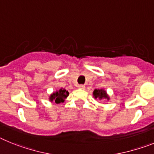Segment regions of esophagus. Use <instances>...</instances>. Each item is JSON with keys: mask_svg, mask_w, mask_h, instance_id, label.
<instances>
[{"mask_svg": "<svg viewBox=\"0 0 154 154\" xmlns=\"http://www.w3.org/2000/svg\"><path fill=\"white\" fill-rule=\"evenodd\" d=\"M78 88H80V89H82V90H85V85H79Z\"/></svg>", "mask_w": 154, "mask_h": 154, "instance_id": "obj_1", "label": "esophagus"}]
</instances>
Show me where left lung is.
Wrapping results in <instances>:
<instances>
[{
    "mask_svg": "<svg viewBox=\"0 0 154 154\" xmlns=\"http://www.w3.org/2000/svg\"><path fill=\"white\" fill-rule=\"evenodd\" d=\"M93 97L95 98V99L98 100H104L106 99L107 101H109L110 100V97L106 91L103 88L101 89H95V90L93 91Z\"/></svg>",
    "mask_w": 154,
    "mask_h": 154,
    "instance_id": "obj_1",
    "label": "left lung"
}]
</instances>
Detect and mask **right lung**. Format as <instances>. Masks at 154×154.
Wrapping results in <instances>:
<instances>
[{
	"instance_id": "add662e5",
	"label": "right lung",
	"mask_w": 154,
	"mask_h": 154,
	"mask_svg": "<svg viewBox=\"0 0 154 154\" xmlns=\"http://www.w3.org/2000/svg\"><path fill=\"white\" fill-rule=\"evenodd\" d=\"M68 96H69L68 91H66L65 88H60V89L53 92L49 95V100L50 102H55L56 104H60V103L64 102L65 99Z\"/></svg>"
}]
</instances>
